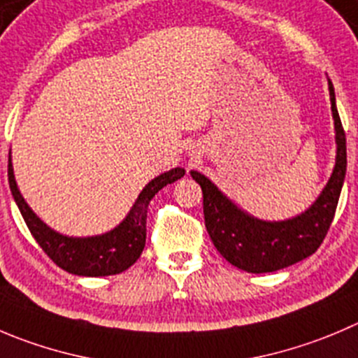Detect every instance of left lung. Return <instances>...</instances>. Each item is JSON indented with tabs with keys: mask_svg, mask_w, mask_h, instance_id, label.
I'll return each mask as SVG.
<instances>
[{
	"mask_svg": "<svg viewBox=\"0 0 358 358\" xmlns=\"http://www.w3.org/2000/svg\"><path fill=\"white\" fill-rule=\"evenodd\" d=\"M329 93L338 145L336 165L318 199L299 216L283 221L258 220L223 195L209 177L192 170L203 193V217L210 241L221 257L237 268L253 274L279 271L311 257L325 239L346 176V137L330 79Z\"/></svg>",
	"mask_w": 358,
	"mask_h": 358,
	"instance_id": "obj_1",
	"label": "left lung"
}]
</instances>
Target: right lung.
Returning a JSON list of instances; mask_svg holds the SVG:
<instances>
[{
	"instance_id": "obj_1",
	"label": "right lung",
	"mask_w": 358,
	"mask_h": 358,
	"mask_svg": "<svg viewBox=\"0 0 358 358\" xmlns=\"http://www.w3.org/2000/svg\"><path fill=\"white\" fill-rule=\"evenodd\" d=\"M185 172V169L177 166L169 172L159 173L151 182H148L131 206L130 213L126 214L124 220L117 227L112 228L110 232L91 237H70L47 227L33 213V209L17 188L12 155L8 156L10 192H12L13 200L28 224L31 236L57 267L70 274L87 275V278L119 274L138 260L145 246V220H148L149 202L163 186L172 185L173 181L181 179Z\"/></svg>"
}]
</instances>
